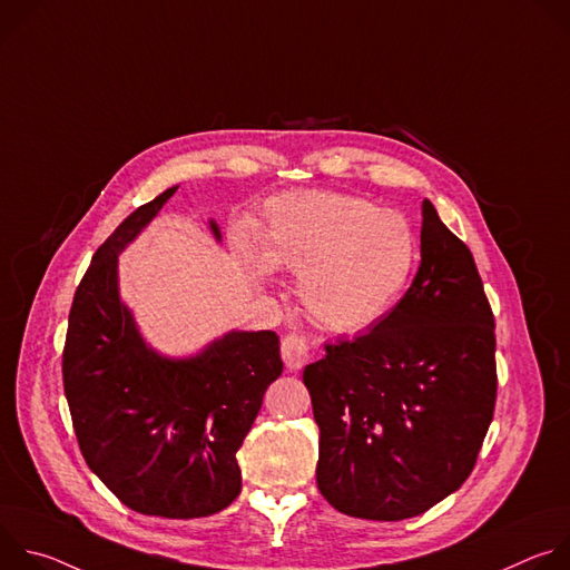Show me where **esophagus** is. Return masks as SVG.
<instances>
[{"instance_id": "obj_1", "label": "esophagus", "mask_w": 570, "mask_h": 570, "mask_svg": "<svg viewBox=\"0 0 570 570\" xmlns=\"http://www.w3.org/2000/svg\"><path fill=\"white\" fill-rule=\"evenodd\" d=\"M282 358L288 372H299L308 361V345L302 336L288 334L282 341Z\"/></svg>"}]
</instances>
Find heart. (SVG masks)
<instances>
[{"mask_svg":"<svg viewBox=\"0 0 570 570\" xmlns=\"http://www.w3.org/2000/svg\"><path fill=\"white\" fill-rule=\"evenodd\" d=\"M234 253L257 284L273 268L299 275L304 311L322 330L352 336L372 330L409 286L417 240L409 220L372 200L302 191L266 205L259 248L234 232Z\"/></svg>","mask_w":570,"mask_h":570,"instance_id":"b5f03b06","label":"heart"}]
</instances>
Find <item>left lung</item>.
<instances>
[{"label":"left lung","mask_w":570,"mask_h":570,"mask_svg":"<svg viewBox=\"0 0 570 570\" xmlns=\"http://www.w3.org/2000/svg\"><path fill=\"white\" fill-rule=\"evenodd\" d=\"M422 264L374 327L304 367L317 490L343 514H424L469 478L497 403L494 315L471 250L422 205Z\"/></svg>","instance_id":"left-lung-1"}]
</instances>
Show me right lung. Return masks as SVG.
Masks as SVG:
<instances>
[{"label": "right lung", "instance_id": "add662e5", "mask_svg": "<svg viewBox=\"0 0 570 570\" xmlns=\"http://www.w3.org/2000/svg\"><path fill=\"white\" fill-rule=\"evenodd\" d=\"M176 189L95 253L69 311L62 383L80 453L108 490L139 514L198 519L238 497L236 451L284 363L275 332L232 330L180 358L144 341L119 295V255ZM209 229L220 240L214 218Z\"/></svg>", "mask_w": 570, "mask_h": 570}]
</instances>
